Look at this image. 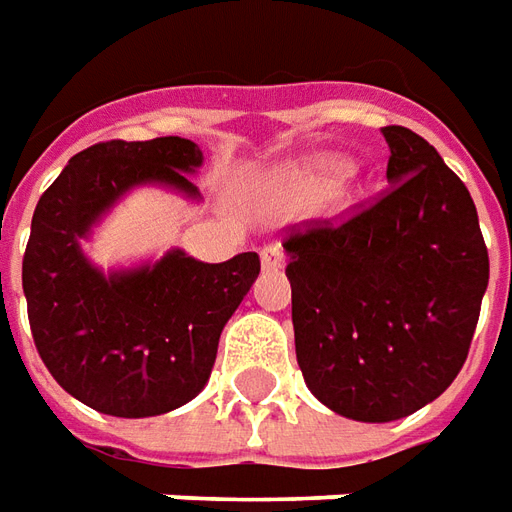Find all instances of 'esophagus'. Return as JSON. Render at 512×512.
<instances>
[{
    "label": "esophagus",
    "mask_w": 512,
    "mask_h": 512,
    "mask_svg": "<svg viewBox=\"0 0 512 512\" xmlns=\"http://www.w3.org/2000/svg\"><path fill=\"white\" fill-rule=\"evenodd\" d=\"M262 267L264 270H281L284 267V250L278 242H270L262 248Z\"/></svg>",
    "instance_id": "obj_1"
}]
</instances>
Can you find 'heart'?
<instances>
[{"mask_svg": "<svg viewBox=\"0 0 512 512\" xmlns=\"http://www.w3.org/2000/svg\"><path fill=\"white\" fill-rule=\"evenodd\" d=\"M348 175H351V161L345 155L320 153L292 169L290 183L301 192H326Z\"/></svg>", "mask_w": 512, "mask_h": 512, "instance_id": "1", "label": "heart"}]
</instances>
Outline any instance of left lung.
<instances>
[{"label":"left lung","mask_w":512,"mask_h":512,"mask_svg":"<svg viewBox=\"0 0 512 512\" xmlns=\"http://www.w3.org/2000/svg\"><path fill=\"white\" fill-rule=\"evenodd\" d=\"M382 133V200L284 242L306 387L362 424L407 418L457 379L488 290V248L465 183L410 128Z\"/></svg>","instance_id":"left-lung-1"}]
</instances>
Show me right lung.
I'll use <instances>...</instances> for the list:
<instances>
[{"instance_id":"1","label":"right lung","mask_w":512,"mask_h":512,"mask_svg":"<svg viewBox=\"0 0 512 512\" xmlns=\"http://www.w3.org/2000/svg\"><path fill=\"white\" fill-rule=\"evenodd\" d=\"M203 153L181 136L102 142L77 153L41 195L21 264L38 354L63 390L116 418L183 407L206 387L220 334L259 278V256L220 264L172 248L102 270L83 242L133 189L200 200Z\"/></svg>"}]
</instances>
